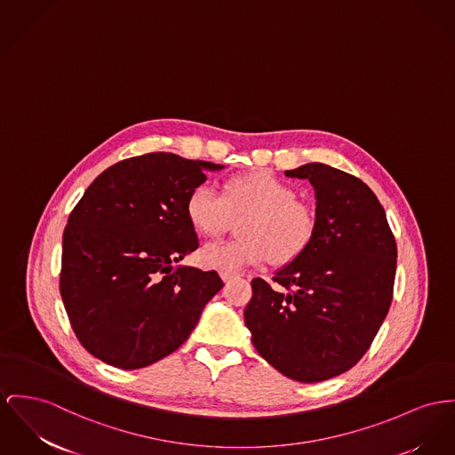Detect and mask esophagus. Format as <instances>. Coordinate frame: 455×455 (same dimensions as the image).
<instances>
[{"label":"esophagus","mask_w":455,"mask_h":455,"mask_svg":"<svg viewBox=\"0 0 455 455\" xmlns=\"http://www.w3.org/2000/svg\"><path fill=\"white\" fill-rule=\"evenodd\" d=\"M220 277H222V281H224V283H226V284H228V283H229V281H231V279H235V275H233V274L220 273Z\"/></svg>","instance_id":"34e87169"}]
</instances>
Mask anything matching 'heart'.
Instances as JSON below:
<instances>
[{"instance_id":"b5f03b06","label":"heart","mask_w":455,"mask_h":455,"mask_svg":"<svg viewBox=\"0 0 455 455\" xmlns=\"http://www.w3.org/2000/svg\"><path fill=\"white\" fill-rule=\"evenodd\" d=\"M220 195L212 184H196L184 204L189 226L202 236L224 233L231 217H243L235 242H212L198 251V264L219 273L238 274L269 259L284 266L302 257L314 242L317 217L314 209L297 198L290 182L271 171H251L224 182Z\"/></svg>"}]
</instances>
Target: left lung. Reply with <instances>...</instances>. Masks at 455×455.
I'll list each match as a JSON object with an SVG mask.
<instances>
[{
  "label": "left lung",
  "mask_w": 455,
  "mask_h": 455,
  "mask_svg": "<svg viewBox=\"0 0 455 455\" xmlns=\"http://www.w3.org/2000/svg\"><path fill=\"white\" fill-rule=\"evenodd\" d=\"M315 189L317 231L273 277L251 281L244 324L257 352L300 383L334 378L363 359L394 299L396 243L387 213L359 178L326 164L284 172Z\"/></svg>",
  "instance_id": "left-lung-1"
}]
</instances>
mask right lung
<instances>
[{
    "instance_id": "add662e5",
    "label": "right lung",
    "mask_w": 455,
    "mask_h": 455,
    "mask_svg": "<svg viewBox=\"0 0 455 455\" xmlns=\"http://www.w3.org/2000/svg\"><path fill=\"white\" fill-rule=\"evenodd\" d=\"M222 165L174 153L131 156L103 171L68 215L60 295L81 345L140 369L178 350L224 286L215 271L176 266L198 248L184 204Z\"/></svg>"
}]
</instances>
